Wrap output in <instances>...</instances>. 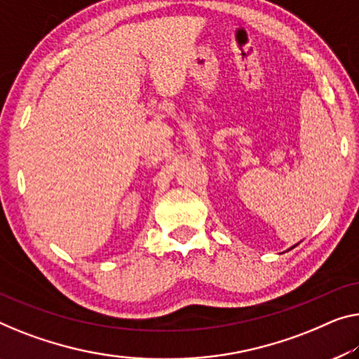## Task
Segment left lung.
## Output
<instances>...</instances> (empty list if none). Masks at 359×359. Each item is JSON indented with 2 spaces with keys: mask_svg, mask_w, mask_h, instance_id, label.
<instances>
[{
  "mask_svg": "<svg viewBox=\"0 0 359 359\" xmlns=\"http://www.w3.org/2000/svg\"><path fill=\"white\" fill-rule=\"evenodd\" d=\"M292 248H293V247H292Z\"/></svg>",
  "mask_w": 359,
  "mask_h": 359,
  "instance_id": "8db88e82",
  "label": "left lung"
}]
</instances>
